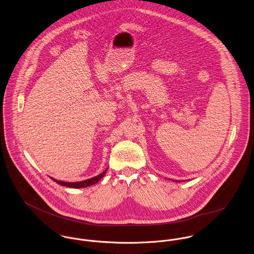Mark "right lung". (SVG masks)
<instances>
[{
  "instance_id": "obj_1",
  "label": "right lung",
  "mask_w": 254,
  "mask_h": 254,
  "mask_svg": "<svg viewBox=\"0 0 254 254\" xmlns=\"http://www.w3.org/2000/svg\"><path fill=\"white\" fill-rule=\"evenodd\" d=\"M107 171V168L99 175L96 176L94 178H91V179H88V180H85V181H81V182H75V183H69V182H63V181H58V180H55L53 178H51L54 182H56L59 185L61 186H64V187H67V188H73V189H81V188H87V187H90V186H93L95 184H97L98 181L105 175Z\"/></svg>"
}]
</instances>
